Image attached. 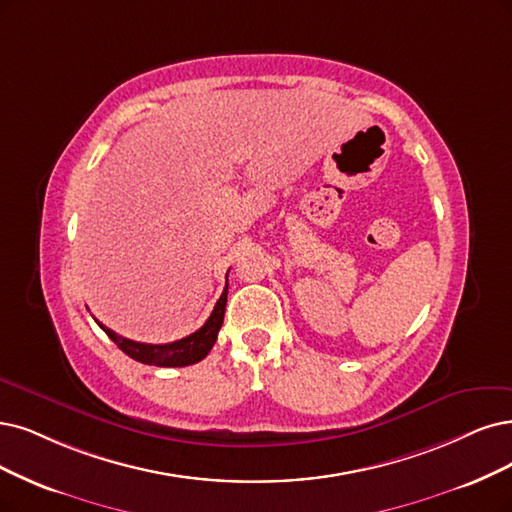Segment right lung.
Instances as JSON below:
<instances>
[{"label":"right lung","instance_id":"obj_1","mask_svg":"<svg viewBox=\"0 0 512 512\" xmlns=\"http://www.w3.org/2000/svg\"><path fill=\"white\" fill-rule=\"evenodd\" d=\"M225 301H227V287L223 289L219 301L215 304V310L208 316L206 323L192 335H187L183 339H177V342L170 344H141V342H132V339H126L118 335L116 331L107 329L101 325L97 318L99 327L109 335V339L116 344L124 354H128L135 361L143 365H156V367H187L194 365L211 352L213 344L217 342V333L223 325V314H225Z\"/></svg>","mask_w":512,"mask_h":512}]
</instances>
